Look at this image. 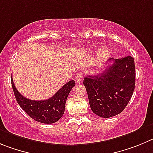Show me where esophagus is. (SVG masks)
Masks as SVG:
<instances>
[{
    "mask_svg": "<svg viewBox=\"0 0 153 153\" xmlns=\"http://www.w3.org/2000/svg\"><path fill=\"white\" fill-rule=\"evenodd\" d=\"M82 79H83V75H82V74H80V73H78L75 78V82H76V83H81V82H82Z\"/></svg>",
    "mask_w": 153,
    "mask_h": 153,
    "instance_id": "esophagus-1",
    "label": "esophagus"
}]
</instances>
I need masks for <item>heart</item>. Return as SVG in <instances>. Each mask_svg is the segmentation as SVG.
<instances>
[{
  "instance_id": "obj_1",
  "label": "heart",
  "mask_w": 153,
  "mask_h": 153,
  "mask_svg": "<svg viewBox=\"0 0 153 153\" xmlns=\"http://www.w3.org/2000/svg\"><path fill=\"white\" fill-rule=\"evenodd\" d=\"M97 46H92L88 47L87 49V53H92L95 51ZM110 54V50L106 46H103V47H100V49L97 51V59L99 60H103L104 59L109 56Z\"/></svg>"
}]
</instances>
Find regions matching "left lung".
<instances>
[{
  "label": "left lung",
  "mask_w": 153,
  "mask_h": 153,
  "mask_svg": "<svg viewBox=\"0 0 153 153\" xmlns=\"http://www.w3.org/2000/svg\"><path fill=\"white\" fill-rule=\"evenodd\" d=\"M104 71L84 78L89 104L97 116L109 118L120 114L128 104L135 88L136 72L131 56L107 60Z\"/></svg>",
  "instance_id": "left-lung-1"
}]
</instances>
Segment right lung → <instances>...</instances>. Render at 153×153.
<instances>
[{"label":"right lung","instance_id":"obj_1","mask_svg":"<svg viewBox=\"0 0 153 153\" xmlns=\"http://www.w3.org/2000/svg\"><path fill=\"white\" fill-rule=\"evenodd\" d=\"M11 84L16 101L22 109L32 119L42 123H56L63 116L68 94L75 85V81L71 80L63 85L50 98L43 100H32L26 98L19 93L12 78Z\"/></svg>","mask_w":153,"mask_h":153}]
</instances>
